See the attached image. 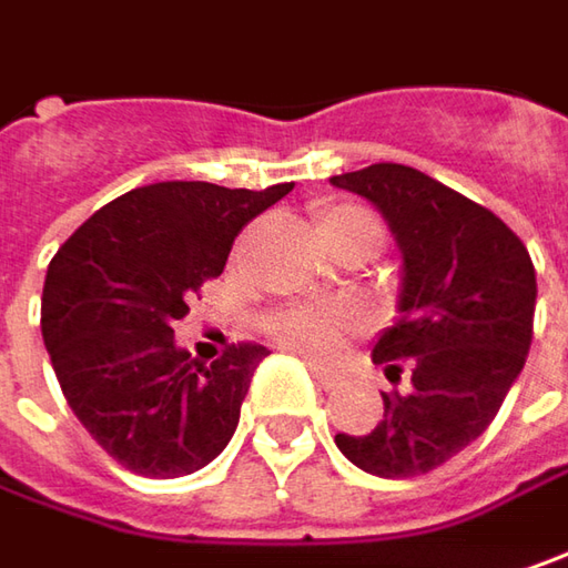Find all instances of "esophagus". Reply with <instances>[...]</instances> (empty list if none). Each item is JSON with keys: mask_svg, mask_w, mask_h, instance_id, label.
I'll list each match as a JSON object with an SVG mask.
<instances>
[{"mask_svg": "<svg viewBox=\"0 0 568 568\" xmlns=\"http://www.w3.org/2000/svg\"><path fill=\"white\" fill-rule=\"evenodd\" d=\"M310 374L316 377V383H320L323 389H335V386H338V374L328 371V367H320L316 361H310Z\"/></svg>", "mask_w": 568, "mask_h": 568, "instance_id": "1", "label": "esophagus"}]
</instances>
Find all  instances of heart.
<instances>
[{"instance_id":"1","label":"heart","mask_w":568,"mask_h":568,"mask_svg":"<svg viewBox=\"0 0 568 568\" xmlns=\"http://www.w3.org/2000/svg\"><path fill=\"white\" fill-rule=\"evenodd\" d=\"M316 230L332 252L357 242L377 248L383 240L381 220L355 204H332L320 211ZM352 328H355V316L345 306H294L274 313L268 320V332L281 345L310 357L332 355Z\"/></svg>"}]
</instances>
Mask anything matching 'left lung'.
Wrapping results in <instances>:
<instances>
[{
    "label": "left lung",
    "mask_w": 568,
    "mask_h": 568,
    "mask_svg": "<svg viewBox=\"0 0 568 568\" xmlns=\"http://www.w3.org/2000/svg\"><path fill=\"white\" fill-rule=\"evenodd\" d=\"M367 197L399 245V320L383 328L374 364L409 389L383 393L371 435H335L338 450L383 479L425 476L479 438L525 367L537 274L496 213L432 175L377 162L328 179Z\"/></svg>",
    "instance_id": "obj_1"
}]
</instances>
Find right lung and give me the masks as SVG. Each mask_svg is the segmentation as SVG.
Wrapping results in <instances>:
<instances>
[{"mask_svg": "<svg viewBox=\"0 0 568 568\" xmlns=\"http://www.w3.org/2000/svg\"><path fill=\"white\" fill-rule=\"evenodd\" d=\"M291 187H133L53 255L41 297L53 374L82 428L130 473L187 476L233 438L268 348L242 342L204 367L175 345L172 323L223 274L242 226Z\"/></svg>", "mask_w": 568, "mask_h": 568, "instance_id": "obj_1", "label": "right lung"}]
</instances>
